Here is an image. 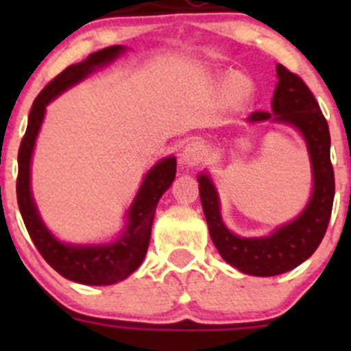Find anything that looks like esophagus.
<instances>
[{"label":"esophagus","instance_id":"esophagus-1","mask_svg":"<svg viewBox=\"0 0 351 351\" xmlns=\"http://www.w3.org/2000/svg\"><path fill=\"white\" fill-rule=\"evenodd\" d=\"M204 156H206V147H204V144L202 142L193 141L186 145L184 149H182L181 161L184 163V165L193 167V165H197L198 161H202Z\"/></svg>","mask_w":351,"mask_h":351}]
</instances>
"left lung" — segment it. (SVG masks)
Masks as SVG:
<instances>
[{
	"label": "left lung",
	"instance_id": "8db88e82",
	"mask_svg": "<svg viewBox=\"0 0 351 351\" xmlns=\"http://www.w3.org/2000/svg\"><path fill=\"white\" fill-rule=\"evenodd\" d=\"M280 82L272 98V114L253 112L250 121H281L300 130L311 158L313 197L299 218L269 237H237L226 230L219 216V200L207 176H198L200 200L214 246L225 262L251 276H276L295 269L320 246L334 204V169L330 163V133L320 105L297 73L278 64Z\"/></svg>",
	"mask_w": 351,
	"mask_h": 351
}]
</instances>
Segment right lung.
<instances>
[{"instance_id": "add662e5", "label": "right lung", "mask_w": 351, "mask_h": 351, "mask_svg": "<svg viewBox=\"0 0 351 351\" xmlns=\"http://www.w3.org/2000/svg\"><path fill=\"white\" fill-rule=\"evenodd\" d=\"M123 52V45L105 47L88 56L82 63L70 64L60 75H56L45 88L40 91L33 101L27 128L19 147V173H17V204L23 214L24 225L31 241L40 251V255L54 271L60 272L66 280L82 285H112L128 278L147 253L151 226L154 213L161 195L169 190L176 178V158L170 156L149 170L142 182L137 197L128 210V225L119 241L107 246H71L56 241L54 235L45 228L31 198L29 190V165L31 154L35 147L36 135L42 126L45 105L70 86L82 80L96 66L112 61Z\"/></svg>"}]
</instances>
